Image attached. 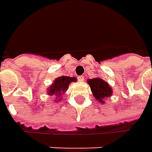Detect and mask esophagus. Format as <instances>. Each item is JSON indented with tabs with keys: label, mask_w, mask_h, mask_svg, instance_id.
Returning a JSON list of instances; mask_svg holds the SVG:
<instances>
[{
	"label": "esophagus",
	"mask_w": 152,
	"mask_h": 152,
	"mask_svg": "<svg viewBox=\"0 0 152 152\" xmlns=\"http://www.w3.org/2000/svg\"><path fill=\"white\" fill-rule=\"evenodd\" d=\"M84 79H85V78H84L83 76H79V77H78V80H79V82H83Z\"/></svg>",
	"instance_id": "obj_1"
}]
</instances>
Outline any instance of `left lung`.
Masks as SVG:
<instances>
[{"label": "left lung", "instance_id": "obj_1", "mask_svg": "<svg viewBox=\"0 0 152 152\" xmlns=\"http://www.w3.org/2000/svg\"><path fill=\"white\" fill-rule=\"evenodd\" d=\"M88 85H90L93 96L99 102L106 103L105 100L113 96V88L110 86L107 82L104 81L101 78L88 79Z\"/></svg>", "mask_w": 152, "mask_h": 152}]
</instances>
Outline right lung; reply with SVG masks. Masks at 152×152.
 <instances>
[{
  "mask_svg": "<svg viewBox=\"0 0 152 152\" xmlns=\"http://www.w3.org/2000/svg\"><path fill=\"white\" fill-rule=\"evenodd\" d=\"M77 79L75 77L61 76L54 79L53 83L47 89V95L54 96L55 102H59L62 98V95L67 91L68 86L72 82H76Z\"/></svg>",
  "mask_w": 152,
  "mask_h": 152,
  "instance_id": "add662e5",
  "label": "right lung"
}]
</instances>
